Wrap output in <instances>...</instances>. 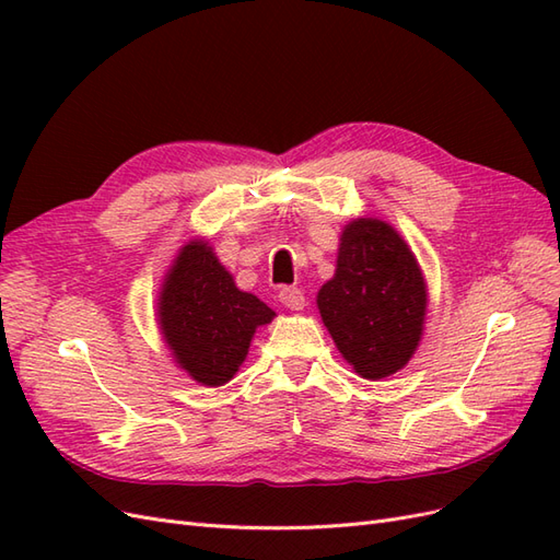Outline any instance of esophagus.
Here are the masks:
<instances>
[{
  "label": "esophagus",
  "instance_id": "1",
  "mask_svg": "<svg viewBox=\"0 0 560 560\" xmlns=\"http://www.w3.org/2000/svg\"><path fill=\"white\" fill-rule=\"evenodd\" d=\"M280 303L290 311H303V306H306V296H303V292L296 290V287H284L280 292Z\"/></svg>",
  "mask_w": 560,
  "mask_h": 560
}]
</instances>
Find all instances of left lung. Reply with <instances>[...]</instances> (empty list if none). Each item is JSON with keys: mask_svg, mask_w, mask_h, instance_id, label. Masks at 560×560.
Wrapping results in <instances>:
<instances>
[{"mask_svg": "<svg viewBox=\"0 0 560 560\" xmlns=\"http://www.w3.org/2000/svg\"><path fill=\"white\" fill-rule=\"evenodd\" d=\"M317 308L354 374L381 381L409 364L418 350L428 282L395 226L358 217L341 231L334 278L319 287Z\"/></svg>", "mask_w": 560, "mask_h": 560, "instance_id": "left-lung-1", "label": "left lung"}]
</instances>
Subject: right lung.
I'll use <instances>...</instances> for the list:
<instances>
[{"label": "right lung", "instance_id": "right-lung-1", "mask_svg": "<svg viewBox=\"0 0 560 560\" xmlns=\"http://www.w3.org/2000/svg\"><path fill=\"white\" fill-rule=\"evenodd\" d=\"M156 317L175 364L196 383L219 387L235 376L254 331L276 313L235 287L206 238H191L163 276Z\"/></svg>", "mask_w": 560, "mask_h": 560}]
</instances>
